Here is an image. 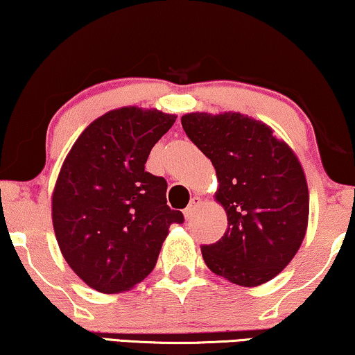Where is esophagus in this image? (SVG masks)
<instances>
[{
  "instance_id": "1",
  "label": "esophagus",
  "mask_w": 355,
  "mask_h": 355,
  "mask_svg": "<svg viewBox=\"0 0 355 355\" xmlns=\"http://www.w3.org/2000/svg\"><path fill=\"white\" fill-rule=\"evenodd\" d=\"M202 205V198L200 197H192L191 198V203H189V207L184 210V216L187 218V220H192L193 215H196L197 208Z\"/></svg>"
}]
</instances>
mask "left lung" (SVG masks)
<instances>
[{
	"mask_svg": "<svg viewBox=\"0 0 355 355\" xmlns=\"http://www.w3.org/2000/svg\"><path fill=\"white\" fill-rule=\"evenodd\" d=\"M184 132L211 159L227 213V231L202 245L213 273L239 286L263 284L286 268L302 244L309 189L302 166L268 125L239 113H191Z\"/></svg>",
	"mask_w": 355,
	"mask_h": 355,
	"instance_id": "obj_1",
	"label": "left lung"
}]
</instances>
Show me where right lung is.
<instances>
[{
  "instance_id": "obj_1",
  "label": "right lung",
  "mask_w": 355,
  "mask_h": 355,
  "mask_svg": "<svg viewBox=\"0 0 355 355\" xmlns=\"http://www.w3.org/2000/svg\"><path fill=\"white\" fill-rule=\"evenodd\" d=\"M174 114L135 106L94 121L72 145L53 192V226L61 254L90 288L113 294L145 279L173 223L166 179L145 171L153 145Z\"/></svg>"
}]
</instances>
